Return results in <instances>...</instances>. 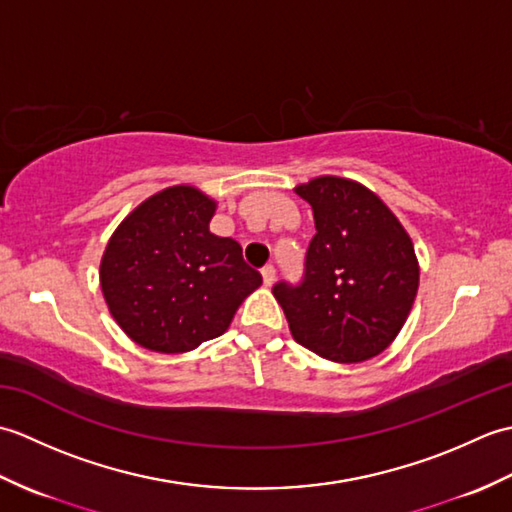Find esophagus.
Masks as SVG:
<instances>
[{"instance_id": "obj_1", "label": "esophagus", "mask_w": 512, "mask_h": 512, "mask_svg": "<svg viewBox=\"0 0 512 512\" xmlns=\"http://www.w3.org/2000/svg\"><path fill=\"white\" fill-rule=\"evenodd\" d=\"M262 277H264V284L266 286H273L275 284V277H277V270H275V266H264L262 268Z\"/></svg>"}]
</instances>
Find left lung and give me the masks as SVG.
<instances>
[{"instance_id": "8db88e82", "label": "left lung", "mask_w": 512, "mask_h": 512, "mask_svg": "<svg viewBox=\"0 0 512 512\" xmlns=\"http://www.w3.org/2000/svg\"><path fill=\"white\" fill-rule=\"evenodd\" d=\"M312 206L314 233L299 286L273 295L295 341L334 363L380 354L405 325L420 268L411 237L361 182L321 176L295 189Z\"/></svg>"}]
</instances>
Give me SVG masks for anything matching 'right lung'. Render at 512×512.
I'll return each mask as SVG.
<instances>
[{
  "mask_svg": "<svg viewBox=\"0 0 512 512\" xmlns=\"http://www.w3.org/2000/svg\"><path fill=\"white\" fill-rule=\"evenodd\" d=\"M215 200L189 184L162 189L107 242L101 290L121 330L154 352H189L231 325L262 275L231 237L209 231Z\"/></svg>",
  "mask_w": 512,
  "mask_h": 512,
  "instance_id": "1",
  "label": "right lung"
}]
</instances>
